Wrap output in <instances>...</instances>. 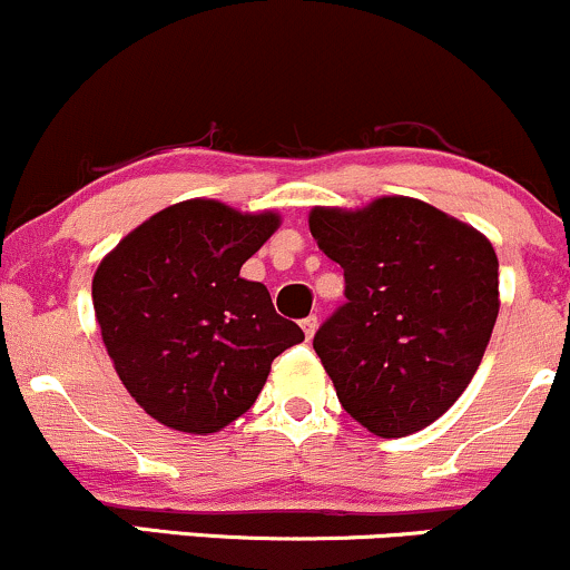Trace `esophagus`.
Returning a JSON list of instances; mask_svg holds the SVG:
<instances>
[{
    "mask_svg": "<svg viewBox=\"0 0 570 570\" xmlns=\"http://www.w3.org/2000/svg\"><path fill=\"white\" fill-rule=\"evenodd\" d=\"M302 328H304V336H306V338L315 336V331H317V317L309 315L306 320H302Z\"/></svg>",
    "mask_w": 570,
    "mask_h": 570,
    "instance_id": "1",
    "label": "esophagus"
}]
</instances>
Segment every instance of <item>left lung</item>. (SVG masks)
Listing matches in <instances>:
<instances>
[{"mask_svg":"<svg viewBox=\"0 0 570 570\" xmlns=\"http://www.w3.org/2000/svg\"><path fill=\"white\" fill-rule=\"evenodd\" d=\"M309 232L347 283V304L312 342L338 401L374 436L423 431L488 350L501 306L490 239L409 196L312 207Z\"/></svg>","mask_w":570,"mask_h":570,"instance_id":"left-lung-1","label":"left lung"}]
</instances>
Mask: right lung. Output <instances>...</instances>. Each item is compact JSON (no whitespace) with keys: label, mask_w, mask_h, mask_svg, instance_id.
Masks as SVG:
<instances>
[{"label":"right lung","mask_w":570,"mask_h":570,"mask_svg":"<svg viewBox=\"0 0 570 570\" xmlns=\"http://www.w3.org/2000/svg\"><path fill=\"white\" fill-rule=\"evenodd\" d=\"M279 228L274 209L188 199L147 217L101 258L91 296L120 382L153 420L207 436L247 412L272 361L304 331L239 277Z\"/></svg>","instance_id":"1"}]
</instances>
